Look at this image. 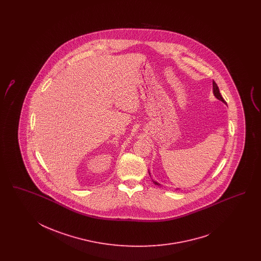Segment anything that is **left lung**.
<instances>
[{
	"label": "left lung",
	"mask_w": 261,
	"mask_h": 261,
	"mask_svg": "<svg viewBox=\"0 0 261 261\" xmlns=\"http://www.w3.org/2000/svg\"><path fill=\"white\" fill-rule=\"evenodd\" d=\"M213 86H214V94L215 95V97L217 98V99H219V100H221L222 102L226 103V101L224 100V98L222 97L221 94H220V91H219V88L217 86V84L215 83V81L214 80V82H213ZM153 182L155 184V185H157V186H161L159 182H155V181H153Z\"/></svg>",
	"instance_id": "left-lung-1"
}]
</instances>
